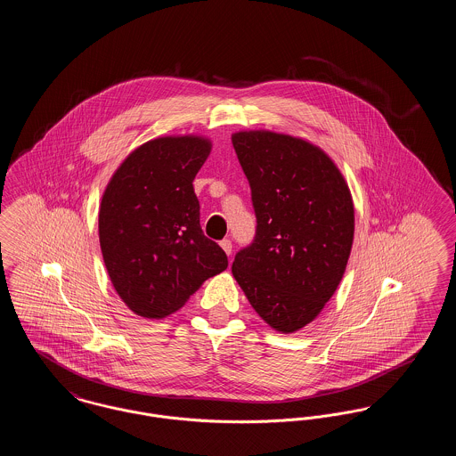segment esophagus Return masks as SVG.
<instances>
[{"label": "esophagus", "instance_id": "1", "mask_svg": "<svg viewBox=\"0 0 456 456\" xmlns=\"http://www.w3.org/2000/svg\"><path fill=\"white\" fill-rule=\"evenodd\" d=\"M220 248L225 251V255H227V256H231V255H232V242H231L229 239L220 240Z\"/></svg>", "mask_w": 456, "mask_h": 456}]
</instances>
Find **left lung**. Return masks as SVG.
<instances>
[{"instance_id": "8db88e82", "label": "left lung", "mask_w": 456, "mask_h": 456, "mask_svg": "<svg viewBox=\"0 0 456 456\" xmlns=\"http://www.w3.org/2000/svg\"><path fill=\"white\" fill-rule=\"evenodd\" d=\"M258 220L232 275L266 325L294 333L318 318L347 268L354 201L328 153L270 130L232 133Z\"/></svg>"}]
</instances>
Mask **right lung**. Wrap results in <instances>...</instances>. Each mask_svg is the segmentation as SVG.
<instances>
[{
	"label": "right lung",
	"mask_w": 456,
	"mask_h": 456,
	"mask_svg": "<svg viewBox=\"0 0 456 456\" xmlns=\"http://www.w3.org/2000/svg\"><path fill=\"white\" fill-rule=\"evenodd\" d=\"M212 152L203 134H169L142 143L109 179L99 207V242L109 279L134 314L162 320L227 256L200 227L193 179Z\"/></svg>",
	"instance_id": "1"
}]
</instances>
